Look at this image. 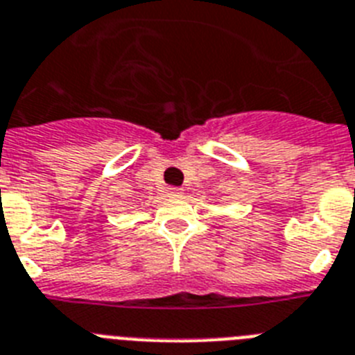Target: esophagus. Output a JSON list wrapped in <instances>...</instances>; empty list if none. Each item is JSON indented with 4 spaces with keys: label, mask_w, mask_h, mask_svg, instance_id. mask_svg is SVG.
I'll list each match as a JSON object with an SVG mask.
<instances>
[{
    "label": "esophagus",
    "mask_w": 355,
    "mask_h": 355,
    "mask_svg": "<svg viewBox=\"0 0 355 355\" xmlns=\"http://www.w3.org/2000/svg\"><path fill=\"white\" fill-rule=\"evenodd\" d=\"M168 195L169 196H182L184 195V189H182V187H168Z\"/></svg>",
    "instance_id": "esophagus-1"
}]
</instances>
